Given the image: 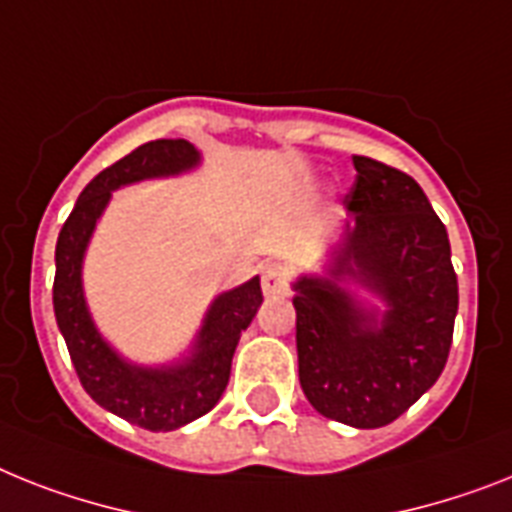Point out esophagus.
Masks as SVG:
<instances>
[{
  "instance_id": "1",
  "label": "esophagus",
  "mask_w": 512,
  "mask_h": 512,
  "mask_svg": "<svg viewBox=\"0 0 512 512\" xmlns=\"http://www.w3.org/2000/svg\"><path fill=\"white\" fill-rule=\"evenodd\" d=\"M261 287H264V295H287L290 290V274H287L285 266L280 264H266L264 274H261Z\"/></svg>"
}]
</instances>
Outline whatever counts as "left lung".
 I'll use <instances>...</instances> for the list:
<instances>
[{
	"label": "left lung",
	"mask_w": 512,
	"mask_h": 512,
	"mask_svg": "<svg viewBox=\"0 0 512 512\" xmlns=\"http://www.w3.org/2000/svg\"><path fill=\"white\" fill-rule=\"evenodd\" d=\"M350 219L332 277L295 282V345L303 395L322 416L377 429L403 416L439 379L453 345L458 277L442 219L411 175L353 156ZM385 301L382 320L340 279Z\"/></svg>",
	"instance_id": "1"
}]
</instances>
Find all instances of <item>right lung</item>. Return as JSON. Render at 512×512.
<instances>
[{"instance_id":"add662e5","label":"right lung","mask_w":512,"mask_h":512,"mask_svg":"<svg viewBox=\"0 0 512 512\" xmlns=\"http://www.w3.org/2000/svg\"><path fill=\"white\" fill-rule=\"evenodd\" d=\"M198 162L201 154L183 138H159L138 146L83 188L59 230L54 251V316L83 390L101 408L149 432L180 429L219 403L230 382L232 353L238 348L240 332L251 324L264 301L259 277L214 298L204 327L198 329L193 353L185 361L149 369L125 361L99 335L83 298L80 269L96 219L109 204L112 190L149 177L180 175Z\"/></svg>"}]
</instances>
